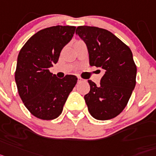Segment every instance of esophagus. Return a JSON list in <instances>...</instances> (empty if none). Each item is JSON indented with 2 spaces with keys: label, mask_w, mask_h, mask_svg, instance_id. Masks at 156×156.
Listing matches in <instances>:
<instances>
[{
  "label": "esophagus",
  "mask_w": 156,
  "mask_h": 156,
  "mask_svg": "<svg viewBox=\"0 0 156 156\" xmlns=\"http://www.w3.org/2000/svg\"><path fill=\"white\" fill-rule=\"evenodd\" d=\"M78 82H83L84 79L83 78H81V77H78Z\"/></svg>",
  "instance_id": "34e87169"
}]
</instances>
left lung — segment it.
<instances>
[{"mask_svg":"<svg viewBox=\"0 0 156 156\" xmlns=\"http://www.w3.org/2000/svg\"><path fill=\"white\" fill-rule=\"evenodd\" d=\"M78 34L86 44L89 64L103 69L100 85L89 80L90 91L85 95L88 110L97 120H108L121 113L136 86V66L130 48L112 32L80 26Z\"/></svg>","mask_w":156,"mask_h":156,"instance_id":"left-lung-1","label":"left lung"}]
</instances>
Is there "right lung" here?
Returning <instances> with one entry per match:
<instances>
[{
	"label": "right lung",
	"instance_id": "obj_1",
	"mask_svg": "<svg viewBox=\"0 0 156 156\" xmlns=\"http://www.w3.org/2000/svg\"><path fill=\"white\" fill-rule=\"evenodd\" d=\"M75 28L55 26L41 30L20 49L15 72L18 93L28 111L40 119L59 117L77 83L75 75L58 78L49 71L72 38Z\"/></svg>",
	"mask_w": 156,
	"mask_h": 156
}]
</instances>
